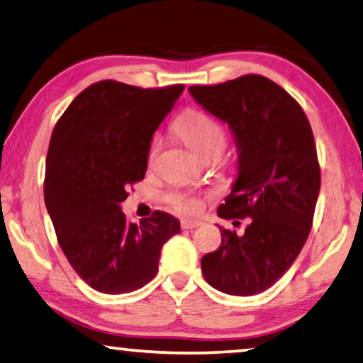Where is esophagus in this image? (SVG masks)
<instances>
[{"label": "esophagus", "mask_w": 363, "mask_h": 363, "mask_svg": "<svg viewBox=\"0 0 363 363\" xmlns=\"http://www.w3.org/2000/svg\"><path fill=\"white\" fill-rule=\"evenodd\" d=\"M199 225H201L200 220H190V219H184L182 223H181V227H182V229H186V230H189V229H195V227H199Z\"/></svg>", "instance_id": "1"}]
</instances>
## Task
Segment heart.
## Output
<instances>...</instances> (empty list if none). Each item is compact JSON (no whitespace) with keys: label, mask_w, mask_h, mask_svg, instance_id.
Returning <instances> with one entry per match:
<instances>
[{"label":"heart","mask_w":363,"mask_h":363,"mask_svg":"<svg viewBox=\"0 0 363 363\" xmlns=\"http://www.w3.org/2000/svg\"><path fill=\"white\" fill-rule=\"evenodd\" d=\"M174 130L190 150L196 155L206 158L210 155H220L225 147V131L216 120L201 112H187L176 121ZM158 155V143H153L149 150V163L153 164ZM169 203L182 213H196L200 210V200L194 195L173 194L169 195Z\"/></svg>","instance_id":"obj_1"}]
</instances>
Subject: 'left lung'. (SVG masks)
Listing matches in <instances>:
<instances>
[{
  "label": "left lung",
  "instance_id": "8db88e82",
  "mask_svg": "<svg viewBox=\"0 0 363 363\" xmlns=\"http://www.w3.org/2000/svg\"><path fill=\"white\" fill-rule=\"evenodd\" d=\"M189 93L235 139L237 179L219 218H250L243 233L219 225L220 247L201 257V272L219 291L253 296L291 267L309 237L320 192L314 134L299 104L266 77L190 86Z\"/></svg>",
  "mask_w": 363,
  "mask_h": 363
}]
</instances>
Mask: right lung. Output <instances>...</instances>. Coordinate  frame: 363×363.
I'll return each instance as SVG.
<instances>
[{
  "instance_id": "1",
  "label": "right lung",
  "mask_w": 363,
  "mask_h": 363,
  "mask_svg": "<svg viewBox=\"0 0 363 363\" xmlns=\"http://www.w3.org/2000/svg\"><path fill=\"white\" fill-rule=\"evenodd\" d=\"M182 91L184 84L144 89L104 79L79 93L54 128L45 203L70 266L97 291L131 293L149 284L163 245L181 232L179 219L163 211L128 223L121 201L144 179L153 133Z\"/></svg>"
}]
</instances>
